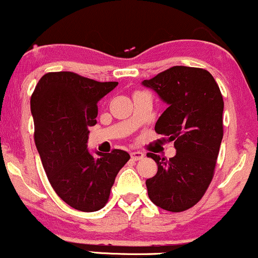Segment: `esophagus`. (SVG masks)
Returning <instances> with one entry per match:
<instances>
[{"mask_svg": "<svg viewBox=\"0 0 258 258\" xmlns=\"http://www.w3.org/2000/svg\"><path fill=\"white\" fill-rule=\"evenodd\" d=\"M144 158V154L142 152H132L131 153V159L132 160H142Z\"/></svg>", "mask_w": 258, "mask_h": 258, "instance_id": "34e87169", "label": "esophagus"}]
</instances>
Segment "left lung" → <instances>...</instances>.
I'll return each instance as SVG.
<instances>
[{"instance_id": "obj_1", "label": "left lung", "mask_w": 258, "mask_h": 258, "mask_svg": "<svg viewBox=\"0 0 258 258\" xmlns=\"http://www.w3.org/2000/svg\"><path fill=\"white\" fill-rule=\"evenodd\" d=\"M168 104L155 123L158 135L174 141L176 155L155 160L158 172L146 181L148 196L165 211L194 207L214 176L223 140L224 101L216 79L207 70L174 66L143 81Z\"/></svg>"}]
</instances>
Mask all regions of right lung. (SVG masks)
<instances>
[{"mask_svg":"<svg viewBox=\"0 0 258 258\" xmlns=\"http://www.w3.org/2000/svg\"><path fill=\"white\" fill-rule=\"evenodd\" d=\"M116 86L117 82H98L73 72H49L30 99L34 141L47 179L57 196L78 211L103 208L116 175L130 160L121 149L98 153L99 158L87 149L98 101Z\"/></svg>","mask_w":258,"mask_h":258,"instance_id":"right-lung-1","label":"right lung"}]
</instances>
